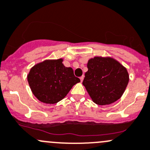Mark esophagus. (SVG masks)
<instances>
[{"instance_id": "34e87169", "label": "esophagus", "mask_w": 150, "mask_h": 150, "mask_svg": "<svg viewBox=\"0 0 150 150\" xmlns=\"http://www.w3.org/2000/svg\"><path fill=\"white\" fill-rule=\"evenodd\" d=\"M79 79H80L81 82H82V81H83V79H84V76H80V78H79Z\"/></svg>"}]
</instances>
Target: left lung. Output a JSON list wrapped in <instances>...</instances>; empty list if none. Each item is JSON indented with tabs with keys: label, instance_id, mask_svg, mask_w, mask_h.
I'll use <instances>...</instances> for the list:
<instances>
[{
	"label": "left lung",
	"instance_id": "1",
	"mask_svg": "<svg viewBox=\"0 0 150 150\" xmlns=\"http://www.w3.org/2000/svg\"><path fill=\"white\" fill-rule=\"evenodd\" d=\"M87 66L82 84L94 103L110 105L120 99L129 82L126 68L112 58L102 57L89 59Z\"/></svg>",
	"mask_w": 150,
	"mask_h": 150
}]
</instances>
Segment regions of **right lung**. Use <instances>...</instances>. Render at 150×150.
Here are the masks:
<instances>
[{"label":"right lung","mask_w":150,"mask_h":150,"mask_svg":"<svg viewBox=\"0 0 150 150\" xmlns=\"http://www.w3.org/2000/svg\"><path fill=\"white\" fill-rule=\"evenodd\" d=\"M28 84L38 100L55 104L62 100L72 87L80 82L71 68L62 64V59L45 60L32 67L28 73Z\"/></svg>","instance_id":"1"}]
</instances>
